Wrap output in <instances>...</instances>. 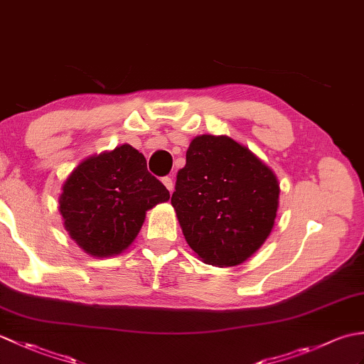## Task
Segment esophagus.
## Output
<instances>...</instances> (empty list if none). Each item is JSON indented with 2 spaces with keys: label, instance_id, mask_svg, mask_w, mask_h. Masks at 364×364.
I'll use <instances>...</instances> for the list:
<instances>
[{
  "label": "esophagus",
  "instance_id": "esophagus-1",
  "mask_svg": "<svg viewBox=\"0 0 364 364\" xmlns=\"http://www.w3.org/2000/svg\"><path fill=\"white\" fill-rule=\"evenodd\" d=\"M162 183H164V186L168 189V192L173 191V178L164 176V178H162Z\"/></svg>",
  "mask_w": 364,
  "mask_h": 364
}]
</instances>
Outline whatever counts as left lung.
Returning <instances> with one entry per match:
<instances>
[{"instance_id":"obj_1","label":"left lung","mask_w":364,"mask_h":364,"mask_svg":"<svg viewBox=\"0 0 364 364\" xmlns=\"http://www.w3.org/2000/svg\"><path fill=\"white\" fill-rule=\"evenodd\" d=\"M277 176L227 136L191 142L172 206L189 247L208 264L237 266L264 244L278 208Z\"/></svg>"}]
</instances>
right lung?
I'll use <instances>...</instances> for the list:
<instances>
[{"mask_svg": "<svg viewBox=\"0 0 364 364\" xmlns=\"http://www.w3.org/2000/svg\"><path fill=\"white\" fill-rule=\"evenodd\" d=\"M63 191L59 211L65 230L84 252L100 258L125 250L146 210L170 198L146 170L144 154L128 144L82 161Z\"/></svg>", "mask_w": 364, "mask_h": 364, "instance_id": "obj_1", "label": "right lung"}]
</instances>
